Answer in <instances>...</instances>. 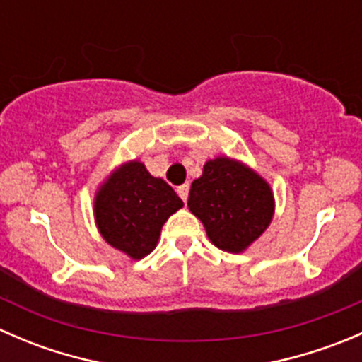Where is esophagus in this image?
Returning <instances> with one entry per match:
<instances>
[{
  "label": "esophagus",
  "mask_w": 362,
  "mask_h": 362,
  "mask_svg": "<svg viewBox=\"0 0 362 362\" xmlns=\"http://www.w3.org/2000/svg\"><path fill=\"white\" fill-rule=\"evenodd\" d=\"M177 192H178V196H180V198H182V202H187V198H189V184L180 185V187L177 189Z\"/></svg>",
  "instance_id": "esophagus-1"
}]
</instances>
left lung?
Instances as JSON below:
<instances>
[{
	"label": "left lung",
	"instance_id": "8db88e82",
	"mask_svg": "<svg viewBox=\"0 0 362 362\" xmlns=\"http://www.w3.org/2000/svg\"><path fill=\"white\" fill-rule=\"evenodd\" d=\"M189 210L204 226L208 240L229 254L245 252L275 215L268 180L240 159H208L189 192Z\"/></svg>",
	"mask_w": 362,
	"mask_h": 362
}]
</instances>
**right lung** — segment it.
<instances>
[{
    "label": "right lung",
    "instance_id": "obj_1",
    "mask_svg": "<svg viewBox=\"0 0 362 362\" xmlns=\"http://www.w3.org/2000/svg\"><path fill=\"white\" fill-rule=\"evenodd\" d=\"M184 202L138 159L107 175L94 194V222L101 238L133 261L156 249L164 222Z\"/></svg>",
    "mask_w": 362,
    "mask_h": 362
}]
</instances>
